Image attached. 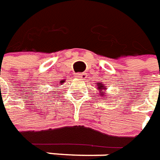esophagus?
<instances>
[{"label":"esophagus","instance_id":"1","mask_svg":"<svg viewBox=\"0 0 160 160\" xmlns=\"http://www.w3.org/2000/svg\"><path fill=\"white\" fill-rule=\"evenodd\" d=\"M76 77L78 79H80V80H85L86 79V74L85 73H78Z\"/></svg>","mask_w":160,"mask_h":160}]
</instances>
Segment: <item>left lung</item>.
Masks as SVG:
<instances>
[{"label": "left lung", "instance_id": "1", "mask_svg": "<svg viewBox=\"0 0 160 160\" xmlns=\"http://www.w3.org/2000/svg\"><path fill=\"white\" fill-rule=\"evenodd\" d=\"M97 86H98V89H99V95L100 96V97H103L105 98V96L107 95L106 94V92H105V91H106V89H107V88L105 87V84H102L100 83V82H98L97 83Z\"/></svg>", "mask_w": 160, "mask_h": 160}]
</instances>
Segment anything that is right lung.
<instances>
[{
	"label": "right lung",
	"instance_id": "1",
	"mask_svg": "<svg viewBox=\"0 0 160 160\" xmlns=\"http://www.w3.org/2000/svg\"><path fill=\"white\" fill-rule=\"evenodd\" d=\"M62 83H64V80H61V84L60 85H62Z\"/></svg>",
	"mask_w": 160,
	"mask_h": 160
}]
</instances>
